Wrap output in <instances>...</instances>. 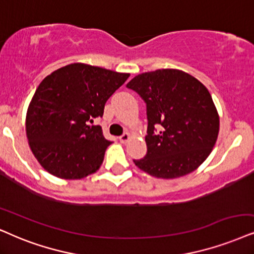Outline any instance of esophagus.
Segmentation results:
<instances>
[{"mask_svg":"<svg viewBox=\"0 0 254 254\" xmlns=\"http://www.w3.org/2000/svg\"><path fill=\"white\" fill-rule=\"evenodd\" d=\"M131 138V133L130 132H124L123 134H122V136L120 137V140L122 143H127V140H129Z\"/></svg>","mask_w":254,"mask_h":254,"instance_id":"esophagus-1","label":"esophagus"}]
</instances>
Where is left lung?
Here are the masks:
<instances>
[{"mask_svg": "<svg viewBox=\"0 0 254 254\" xmlns=\"http://www.w3.org/2000/svg\"><path fill=\"white\" fill-rule=\"evenodd\" d=\"M127 86L146 103V156L133 160L156 178L189 175L204 163L219 132V115L203 83L178 69L133 77Z\"/></svg>", "mask_w": 254, "mask_h": 254, "instance_id": "obj_1", "label": "left lung"}]
</instances>
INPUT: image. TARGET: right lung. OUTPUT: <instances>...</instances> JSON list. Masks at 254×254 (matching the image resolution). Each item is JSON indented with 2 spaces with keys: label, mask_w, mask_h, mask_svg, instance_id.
<instances>
[{
  "label": "right lung",
  "mask_w": 254,
  "mask_h": 254,
  "mask_svg": "<svg viewBox=\"0 0 254 254\" xmlns=\"http://www.w3.org/2000/svg\"><path fill=\"white\" fill-rule=\"evenodd\" d=\"M130 73L84 63L51 72L28 107L25 132L42 168L62 179H82L101 168L110 140L94 118L102 117L110 96Z\"/></svg>",
  "instance_id": "obj_1"
}]
</instances>
